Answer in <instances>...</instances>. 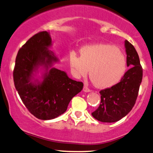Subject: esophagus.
<instances>
[{
    "label": "esophagus",
    "instance_id": "34e87169",
    "mask_svg": "<svg viewBox=\"0 0 153 153\" xmlns=\"http://www.w3.org/2000/svg\"><path fill=\"white\" fill-rule=\"evenodd\" d=\"M83 91L85 92H91V90H90L89 88H88L87 85H84V87H83Z\"/></svg>",
    "mask_w": 153,
    "mask_h": 153
}]
</instances>
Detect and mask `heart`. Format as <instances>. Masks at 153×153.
<instances>
[{
	"mask_svg": "<svg viewBox=\"0 0 153 153\" xmlns=\"http://www.w3.org/2000/svg\"><path fill=\"white\" fill-rule=\"evenodd\" d=\"M69 64L77 77L86 76L89 73L96 87L107 89L119 82L126 73V55L114 45L96 44L82 47L80 56L71 53Z\"/></svg>",
	"mask_w": 153,
	"mask_h": 153,
	"instance_id": "heart-1",
	"label": "heart"
}]
</instances>
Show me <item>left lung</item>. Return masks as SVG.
<instances>
[{
  "mask_svg": "<svg viewBox=\"0 0 153 153\" xmlns=\"http://www.w3.org/2000/svg\"><path fill=\"white\" fill-rule=\"evenodd\" d=\"M127 66L130 67L120 82L111 88L101 90L100 104L91 113L93 117L105 123L117 122L123 118L134 107L143 77L140 60L134 47L125 41Z\"/></svg>",
  "mask_w": 153,
  "mask_h": 153,
  "instance_id": "obj_1",
  "label": "left lung"
}]
</instances>
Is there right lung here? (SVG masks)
Here are the masks:
<instances>
[{"label": "right lung", "mask_w": 153, "mask_h": 153, "mask_svg": "<svg viewBox=\"0 0 153 153\" xmlns=\"http://www.w3.org/2000/svg\"><path fill=\"white\" fill-rule=\"evenodd\" d=\"M51 34L41 32L19 51L13 73L14 86L30 112L41 120H51L64 114L71 99L83 88L54 67L58 59L50 49Z\"/></svg>", "instance_id": "1"}]
</instances>
